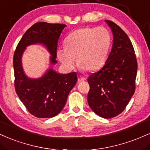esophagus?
<instances>
[{
	"label": "esophagus",
	"instance_id": "obj_1",
	"mask_svg": "<svg viewBox=\"0 0 150 150\" xmlns=\"http://www.w3.org/2000/svg\"><path fill=\"white\" fill-rule=\"evenodd\" d=\"M86 79L85 78V77L84 76H79V78H78V81H86Z\"/></svg>",
	"mask_w": 150,
	"mask_h": 150
}]
</instances>
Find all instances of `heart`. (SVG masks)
I'll return each instance as SVG.
<instances>
[{
    "label": "heart",
    "instance_id": "1",
    "mask_svg": "<svg viewBox=\"0 0 150 150\" xmlns=\"http://www.w3.org/2000/svg\"><path fill=\"white\" fill-rule=\"evenodd\" d=\"M111 38L106 28H83L74 31L65 40V47L57 50V56L63 66L72 69L76 59L82 70L95 71L106 62Z\"/></svg>",
    "mask_w": 150,
    "mask_h": 150
}]
</instances>
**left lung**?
Instances as JSON below:
<instances>
[{
    "instance_id": "obj_1",
    "label": "left lung",
    "mask_w": 150,
    "mask_h": 150,
    "mask_svg": "<svg viewBox=\"0 0 150 150\" xmlns=\"http://www.w3.org/2000/svg\"><path fill=\"white\" fill-rule=\"evenodd\" d=\"M105 21L113 44L105 65L88 78V103L98 115L108 119L123 111L134 94L137 62L128 36L115 23Z\"/></svg>"
}]
</instances>
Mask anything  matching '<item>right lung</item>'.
<instances>
[{
  "mask_svg": "<svg viewBox=\"0 0 150 150\" xmlns=\"http://www.w3.org/2000/svg\"><path fill=\"white\" fill-rule=\"evenodd\" d=\"M64 24L40 22L25 32L17 45L13 55L15 88L20 100L28 112L39 118L52 117L64 107L67 97L75 84L76 72L59 74L49 69L42 78L31 79L23 72L21 56L25 47L35 43L44 44L52 54L51 64H56L58 40Z\"/></svg>",
  "mask_w": 150,
  "mask_h": 150,
  "instance_id": "1",
  "label": "right lung"
}]
</instances>
